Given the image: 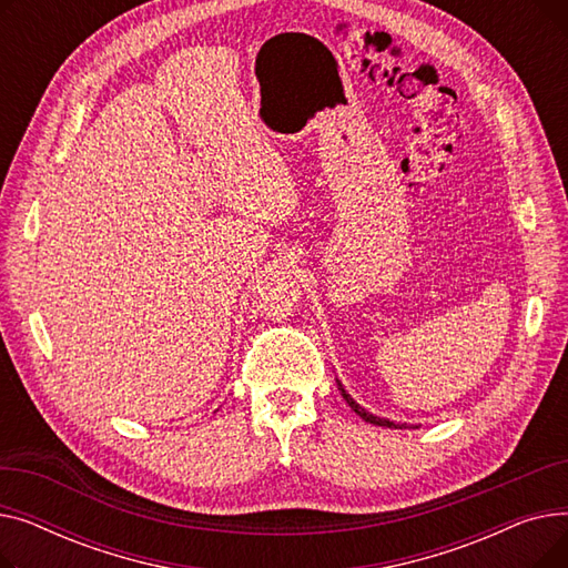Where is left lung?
<instances>
[{"instance_id": "1", "label": "left lung", "mask_w": 568, "mask_h": 568, "mask_svg": "<svg viewBox=\"0 0 568 568\" xmlns=\"http://www.w3.org/2000/svg\"><path fill=\"white\" fill-rule=\"evenodd\" d=\"M336 382H338V389H341V396L345 398V403H347L356 414H359L366 424L384 426V428H407V424H394V422H389V419H384V416H375L373 412H368L366 407H362L359 403H356V400L345 392V386H343V382H341V379H336Z\"/></svg>"}]
</instances>
